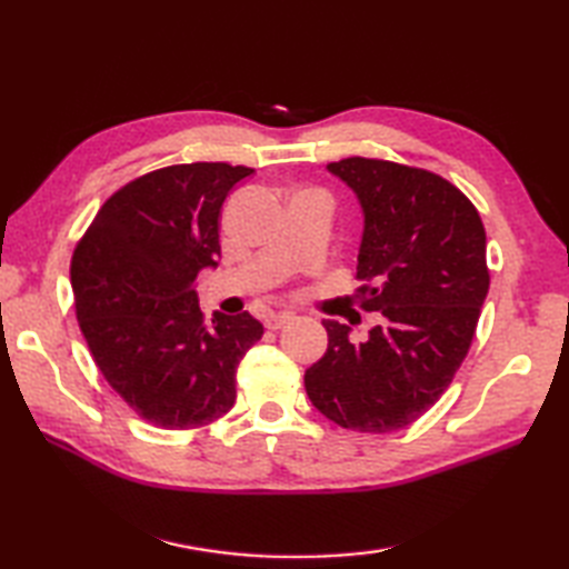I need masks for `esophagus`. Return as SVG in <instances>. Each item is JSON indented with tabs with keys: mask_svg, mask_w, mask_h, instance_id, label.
<instances>
[{
	"mask_svg": "<svg viewBox=\"0 0 569 569\" xmlns=\"http://www.w3.org/2000/svg\"><path fill=\"white\" fill-rule=\"evenodd\" d=\"M291 320H293V316H288V312H278V316H269V318H266L263 325H266V328H269V330H281L283 325H288Z\"/></svg>",
	"mask_w": 569,
	"mask_h": 569,
	"instance_id": "1",
	"label": "esophagus"
}]
</instances>
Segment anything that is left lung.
Returning <instances> with one entry per match:
<instances>
[{
  "label": "left lung",
  "mask_w": 569,
  "mask_h": 569,
  "mask_svg": "<svg viewBox=\"0 0 569 569\" xmlns=\"http://www.w3.org/2000/svg\"><path fill=\"white\" fill-rule=\"evenodd\" d=\"M328 171L361 208L357 300L381 312L369 340L325 320L328 352L306 371L325 418L357 432H393L418 420L462 365L489 293L487 232L462 192L420 168L345 159Z\"/></svg>",
  "instance_id": "1"
}]
</instances>
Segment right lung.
<instances>
[{
	"label": "right lung",
	"instance_id": "add662e5",
	"mask_svg": "<svg viewBox=\"0 0 569 569\" xmlns=\"http://www.w3.org/2000/svg\"><path fill=\"white\" fill-rule=\"evenodd\" d=\"M253 171L183 163L131 180L94 214L72 253L78 322L107 383L156 428L224 416L237 367L263 335L251 318H202L196 281L220 259V210Z\"/></svg>",
	"mask_w": 569,
	"mask_h": 569
}]
</instances>
